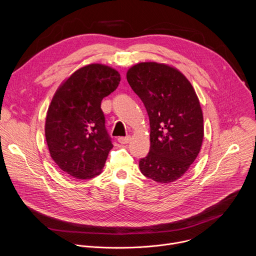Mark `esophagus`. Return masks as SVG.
Returning <instances> with one entry per match:
<instances>
[{
    "label": "esophagus",
    "mask_w": 256,
    "mask_h": 256,
    "mask_svg": "<svg viewBox=\"0 0 256 256\" xmlns=\"http://www.w3.org/2000/svg\"><path fill=\"white\" fill-rule=\"evenodd\" d=\"M130 136H120V138H118V140L120 144H128V142H130Z\"/></svg>",
    "instance_id": "34e87169"
}]
</instances>
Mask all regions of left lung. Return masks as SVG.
<instances>
[{
    "instance_id": "left-lung-1",
    "label": "left lung",
    "mask_w": 256,
    "mask_h": 256,
    "mask_svg": "<svg viewBox=\"0 0 256 256\" xmlns=\"http://www.w3.org/2000/svg\"><path fill=\"white\" fill-rule=\"evenodd\" d=\"M126 80L150 120V152L140 160V172L159 184L173 182L202 148L204 116L198 95L188 78L166 64H136L128 68Z\"/></svg>"
}]
</instances>
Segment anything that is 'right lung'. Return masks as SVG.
<instances>
[{
    "instance_id": "1",
    "label": "right lung",
    "mask_w": 256,
    "mask_h": 256,
    "mask_svg": "<svg viewBox=\"0 0 256 256\" xmlns=\"http://www.w3.org/2000/svg\"><path fill=\"white\" fill-rule=\"evenodd\" d=\"M120 82L116 70L90 64L72 72L56 91L46 114V138L50 157L70 176L90 179L101 173L114 148L101 101Z\"/></svg>"
}]
</instances>
